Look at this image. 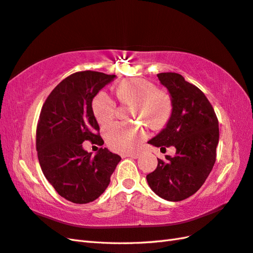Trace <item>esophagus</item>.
<instances>
[{
  "mask_svg": "<svg viewBox=\"0 0 253 253\" xmlns=\"http://www.w3.org/2000/svg\"><path fill=\"white\" fill-rule=\"evenodd\" d=\"M122 157L125 158V157H131V158H138L139 154L138 153H129V154H122Z\"/></svg>",
  "mask_w": 253,
  "mask_h": 253,
  "instance_id": "1",
  "label": "esophagus"
}]
</instances>
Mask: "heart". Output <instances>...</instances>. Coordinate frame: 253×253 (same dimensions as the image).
I'll list each match as a JSON object with an SVG mask.
<instances>
[{"instance_id": "heart-1", "label": "heart", "mask_w": 253, "mask_h": 253, "mask_svg": "<svg viewBox=\"0 0 253 253\" xmlns=\"http://www.w3.org/2000/svg\"><path fill=\"white\" fill-rule=\"evenodd\" d=\"M117 97L123 104L132 105L133 119L149 122L153 128L163 127L172 113V100L169 93L157 89L155 84L143 79L122 81L117 87ZM91 109L96 120L102 126L109 125L116 117L115 100L104 90L93 97ZM104 133L110 149L120 153H130L144 139L146 131L142 126L119 123L105 128Z\"/></svg>"}]
</instances>
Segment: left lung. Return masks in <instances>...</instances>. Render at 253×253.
<instances>
[{
	"label": "left lung",
	"mask_w": 253,
	"mask_h": 253,
	"mask_svg": "<svg viewBox=\"0 0 253 253\" xmlns=\"http://www.w3.org/2000/svg\"><path fill=\"white\" fill-rule=\"evenodd\" d=\"M172 100V113L163 130L149 141L157 148L173 145L177 152L146 175L150 187L169 202H180L196 193L215 163L219 122L212 105L198 87L178 73H158Z\"/></svg>",
	"instance_id": "8db88e82"
}]
</instances>
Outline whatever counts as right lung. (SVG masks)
I'll list each match as a JSON object with an SVG mask.
<instances>
[{
	"label": "right lung",
	"instance_id": "add662e5",
	"mask_svg": "<svg viewBox=\"0 0 253 253\" xmlns=\"http://www.w3.org/2000/svg\"><path fill=\"white\" fill-rule=\"evenodd\" d=\"M115 78L89 70L73 73L52 89L41 110L37 126L41 168L56 192L74 204L90 203L101 195L121 161L107 148L91 155L82 144H103L91 102Z\"/></svg>",
	"mask_w": 253,
	"mask_h": 253
}]
</instances>
